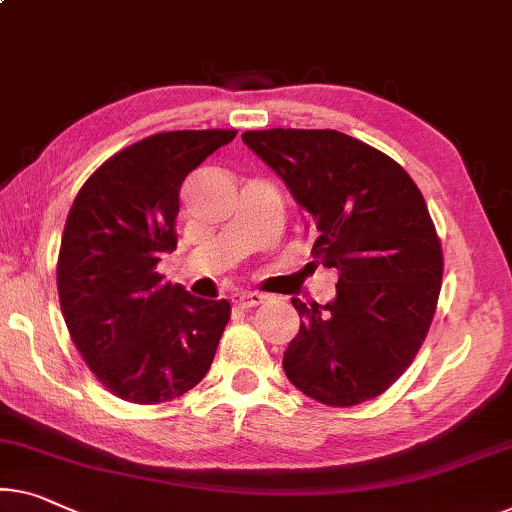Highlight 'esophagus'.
<instances>
[{
	"mask_svg": "<svg viewBox=\"0 0 512 512\" xmlns=\"http://www.w3.org/2000/svg\"><path fill=\"white\" fill-rule=\"evenodd\" d=\"M264 299H266V296L257 294V292H239V294H234L232 301L239 305V308L248 310V308H257L259 303H264Z\"/></svg>",
	"mask_w": 512,
	"mask_h": 512,
	"instance_id": "obj_1",
	"label": "esophagus"
}]
</instances>
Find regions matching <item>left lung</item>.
<instances>
[{
	"mask_svg": "<svg viewBox=\"0 0 512 512\" xmlns=\"http://www.w3.org/2000/svg\"><path fill=\"white\" fill-rule=\"evenodd\" d=\"M243 142L308 213L312 257L338 271L335 299L303 317L282 368L308 398L354 407L414 361L437 310L444 255L421 190L395 163L338 131L271 128Z\"/></svg>",
	"mask_w": 512,
	"mask_h": 512,
	"instance_id": "left-lung-1",
	"label": "left lung"
}]
</instances>
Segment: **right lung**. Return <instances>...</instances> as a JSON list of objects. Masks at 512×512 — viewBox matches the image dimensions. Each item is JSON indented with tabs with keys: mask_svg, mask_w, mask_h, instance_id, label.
Returning a JSON list of instances; mask_svg holds the SVG:
<instances>
[{
	"mask_svg": "<svg viewBox=\"0 0 512 512\" xmlns=\"http://www.w3.org/2000/svg\"><path fill=\"white\" fill-rule=\"evenodd\" d=\"M236 131H170L121 149L80 188L57 259L73 345L112 395L135 404L200 384L230 322V303L170 285L156 271L177 248L183 179Z\"/></svg>",
	"mask_w": 512,
	"mask_h": 512,
	"instance_id": "obj_1",
	"label": "right lung"
}]
</instances>
